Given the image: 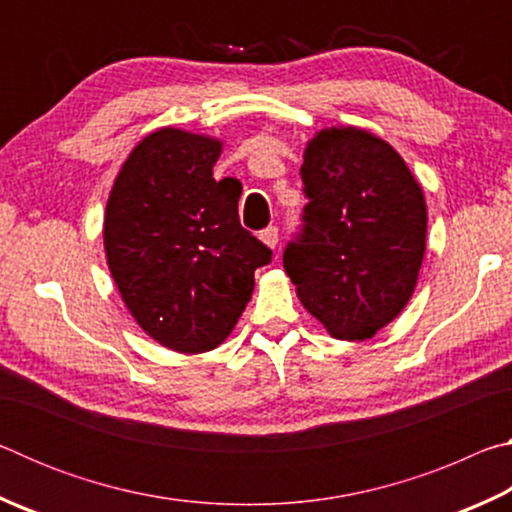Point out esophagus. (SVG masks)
I'll return each instance as SVG.
<instances>
[{
    "mask_svg": "<svg viewBox=\"0 0 512 512\" xmlns=\"http://www.w3.org/2000/svg\"><path fill=\"white\" fill-rule=\"evenodd\" d=\"M259 239H262L268 248H275L277 246V239H280V230H277V225H268V228L262 230V235H259Z\"/></svg>",
    "mask_w": 512,
    "mask_h": 512,
    "instance_id": "obj_1",
    "label": "esophagus"
}]
</instances>
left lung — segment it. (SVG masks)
Listing matches in <instances>:
<instances>
[{
    "label": "left lung",
    "mask_w": 512,
    "mask_h": 512,
    "mask_svg": "<svg viewBox=\"0 0 512 512\" xmlns=\"http://www.w3.org/2000/svg\"><path fill=\"white\" fill-rule=\"evenodd\" d=\"M300 176L309 203L284 248V271L334 339H370L418 282L427 244L422 187L391 144L352 126L320 131Z\"/></svg>",
    "instance_id": "obj_1"
}]
</instances>
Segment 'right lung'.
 I'll list each match as a JSON object with an SVG mask.
<instances>
[{
	"instance_id": "right-lung-1",
	"label": "right lung",
	"mask_w": 512,
	"mask_h": 512,
	"mask_svg": "<svg viewBox=\"0 0 512 512\" xmlns=\"http://www.w3.org/2000/svg\"><path fill=\"white\" fill-rule=\"evenodd\" d=\"M221 142L160 128L135 146L103 219L108 268L146 334L185 354L214 350L235 329L271 262L239 223L241 183L212 178Z\"/></svg>"
}]
</instances>
